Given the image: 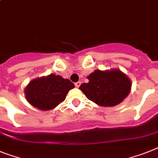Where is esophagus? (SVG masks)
I'll list each match as a JSON object with an SVG mask.
<instances>
[{
  "instance_id": "esophagus-1",
  "label": "esophagus",
  "mask_w": 158,
  "mask_h": 158,
  "mask_svg": "<svg viewBox=\"0 0 158 158\" xmlns=\"http://www.w3.org/2000/svg\"><path fill=\"white\" fill-rule=\"evenodd\" d=\"M80 85H81V82L80 81L76 82V83H75V86H76L77 88H78V87L80 86Z\"/></svg>"
}]
</instances>
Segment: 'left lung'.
Here are the masks:
<instances>
[{
    "label": "left lung",
    "instance_id": "obj_1",
    "mask_svg": "<svg viewBox=\"0 0 158 158\" xmlns=\"http://www.w3.org/2000/svg\"><path fill=\"white\" fill-rule=\"evenodd\" d=\"M79 87L89 100L101 106H114L127 97L131 88L130 78L118 69H96Z\"/></svg>",
    "mask_w": 158,
    "mask_h": 158
}]
</instances>
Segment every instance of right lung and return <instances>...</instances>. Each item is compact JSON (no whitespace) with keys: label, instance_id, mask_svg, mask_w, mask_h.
I'll list each match as a JSON object with an SVG mask.
<instances>
[{"label":"right lung","instance_id":"right-lung-1","mask_svg":"<svg viewBox=\"0 0 158 158\" xmlns=\"http://www.w3.org/2000/svg\"><path fill=\"white\" fill-rule=\"evenodd\" d=\"M74 87L69 79L52 73L31 81L24 94L26 99L34 107L49 110L64 101L69 91Z\"/></svg>","mask_w":158,"mask_h":158}]
</instances>
